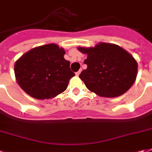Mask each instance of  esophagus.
<instances>
[{"instance_id": "34e87169", "label": "esophagus", "mask_w": 152, "mask_h": 152, "mask_svg": "<svg viewBox=\"0 0 152 152\" xmlns=\"http://www.w3.org/2000/svg\"><path fill=\"white\" fill-rule=\"evenodd\" d=\"M80 73H81V70H78V71L76 72V73H75V75H77V76H78V75H80Z\"/></svg>"}]
</instances>
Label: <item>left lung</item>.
<instances>
[{"mask_svg":"<svg viewBox=\"0 0 152 152\" xmlns=\"http://www.w3.org/2000/svg\"><path fill=\"white\" fill-rule=\"evenodd\" d=\"M87 54V69L79 77L91 91L104 97H117L126 92L134 83L138 64L125 49L116 44L100 43L94 48H78Z\"/></svg>","mask_w":152,"mask_h":152,"instance_id":"1","label":"left lung"}]
</instances>
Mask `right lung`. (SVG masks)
I'll return each instance as SVG.
<instances>
[{
    "label": "right lung",
    "instance_id": "1",
    "mask_svg": "<svg viewBox=\"0 0 152 152\" xmlns=\"http://www.w3.org/2000/svg\"><path fill=\"white\" fill-rule=\"evenodd\" d=\"M65 50L50 44L32 48L18 60L14 74L20 87L38 99L53 98L68 87L75 73L64 58Z\"/></svg>",
    "mask_w": 152,
    "mask_h": 152
}]
</instances>
